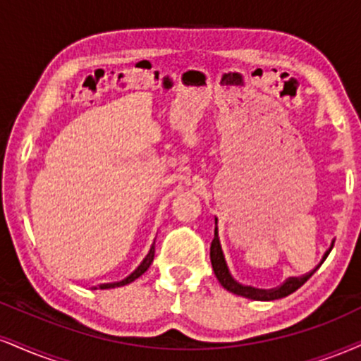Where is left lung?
<instances>
[{"label": "left lung", "mask_w": 361, "mask_h": 361, "mask_svg": "<svg viewBox=\"0 0 361 361\" xmlns=\"http://www.w3.org/2000/svg\"><path fill=\"white\" fill-rule=\"evenodd\" d=\"M329 250L324 254V257H328ZM324 257H323V260H324ZM210 260H212V267H214L216 279H219V282L224 286L225 289L230 290V293L237 294V296L254 299V301H274V299L289 296V294H293L294 290H298L299 288H301V286L305 284V282L310 279L312 274H314L316 269L319 267L318 266L316 269H312L310 274H306L302 277H290V279H288L284 284L279 286V288H276V289H269V290L267 289H255V288H252V286L240 284V282H237L235 279H233L232 274H230V271H228L227 260H225L222 244H220V238H219L216 219H215V237H214V240H212V245H210Z\"/></svg>", "instance_id": "obj_1"}]
</instances>
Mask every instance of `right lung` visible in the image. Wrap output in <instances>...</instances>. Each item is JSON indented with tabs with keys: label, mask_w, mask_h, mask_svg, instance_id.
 Returning a JSON list of instances; mask_svg holds the SVG:
<instances>
[{
	"label": "right lung",
	"mask_w": 361,
	"mask_h": 361,
	"mask_svg": "<svg viewBox=\"0 0 361 361\" xmlns=\"http://www.w3.org/2000/svg\"><path fill=\"white\" fill-rule=\"evenodd\" d=\"M153 259H154V244L151 245V249H149V252H147V255H146L145 259H142V262L139 264L137 269L133 272V274H129L128 277H126V279L119 281V282H112V284H104V286H101V289H112V288H121V286H126V284H131L133 281H136L139 276H142L147 271V269H149L151 264H153Z\"/></svg>",
	"instance_id": "right-lung-1"
}]
</instances>
